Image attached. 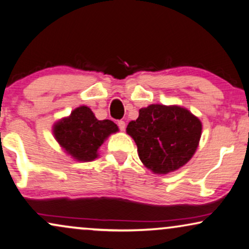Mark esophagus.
Listing matches in <instances>:
<instances>
[{"label": "esophagus", "mask_w": 249, "mask_h": 249, "mask_svg": "<svg viewBox=\"0 0 249 249\" xmlns=\"http://www.w3.org/2000/svg\"><path fill=\"white\" fill-rule=\"evenodd\" d=\"M118 127L121 131H125V127H126V124H125L124 121H118Z\"/></svg>", "instance_id": "1"}]
</instances>
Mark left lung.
I'll return each instance as SVG.
<instances>
[{
	"label": "left lung",
	"mask_w": 249,
	"mask_h": 249,
	"mask_svg": "<svg viewBox=\"0 0 249 249\" xmlns=\"http://www.w3.org/2000/svg\"><path fill=\"white\" fill-rule=\"evenodd\" d=\"M135 141L145 167L167 174L183 166L194 156L201 135V123L178 106L150 105L139 111L126 128Z\"/></svg>",
	"instance_id": "left-lung-1"
}]
</instances>
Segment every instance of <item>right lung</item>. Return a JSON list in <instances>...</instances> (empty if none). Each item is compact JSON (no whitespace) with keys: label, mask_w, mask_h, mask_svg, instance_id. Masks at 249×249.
Listing matches in <instances>:
<instances>
[{"label":"right lung","mask_w":249,"mask_h":249,"mask_svg":"<svg viewBox=\"0 0 249 249\" xmlns=\"http://www.w3.org/2000/svg\"><path fill=\"white\" fill-rule=\"evenodd\" d=\"M117 125L109 119L99 121L89 107L82 106L71 116L61 119L53 128V134L62 148L75 159L91 161L98 157V150Z\"/></svg>","instance_id":"right-lung-1"}]
</instances>
